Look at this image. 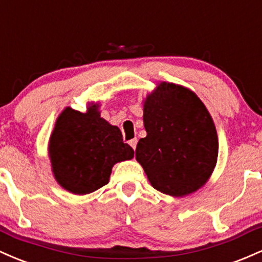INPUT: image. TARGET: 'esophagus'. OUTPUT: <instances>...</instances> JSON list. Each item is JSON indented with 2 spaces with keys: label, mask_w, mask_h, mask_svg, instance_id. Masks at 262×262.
I'll return each mask as SVG.
<instances>
[{
  "label": "esophagus",
  "mask_w": 262,
  "mask_h": 262,
  "mask_svg": "<svg viewBox=\"0 0 262 262\" xmlns=\"http://www.w3.org/2000/svg\"><path fill=\"white\" fill-rule=\"evenodd\" d=\"M137 142H139V141H137V139H134V140H131L130 142H128V143H130V146L132 147V148H134V151H135V149H136Z\"/></svg>",
  "instance_id": "1"
}]
</instances>
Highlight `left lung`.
<instances>
[{
	"mask_svg": "<svg viewBox=\"0 0 262 262\" xmlns=\"http://www.w3.org/2000/svg\"><path fill=\"white\" fill-rule=\"evenodd\" d=\"M147 136L136 160L151 186L163 194L184 196L210 178L218 160L215 125L202 100L186 86L161 81L143 100Z\"/></svg>",
	"mask_w": 262,
	"mask_h": 262,
	"instance_id": "obj_1",
	"label": "left lung"
}]
</instances>
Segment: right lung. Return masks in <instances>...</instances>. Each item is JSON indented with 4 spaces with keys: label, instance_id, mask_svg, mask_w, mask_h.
Segmentation results:
<instances>
[{
    "label": "right lung",
    "instance_id": "obj_1",
    "mask_svg": "<svg viewBox=\"0 0 262 262\" xmlns=\"http://www.w3.org/2000/svg\"><path fill=\"white\" fill-rule=\"evenodd\" d=\"M99 108L98 102H89L85 113L66 107L49 137L53 176L61 188L76 195L104 187L114 164L134 158L120 128L102 119Z\"/></svg>",
    "mask_w": 262,
    "mask_h": 262
}]
</instances>
